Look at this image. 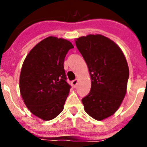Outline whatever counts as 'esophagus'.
<instances>
[{"label":"esophagus","mask_w":147,"mask_h":147,"mask_svg":"<svg viewBox=\"0 0 147 147\" xmlns=\"http://www.w3.org/2000/svg\"><path fill=\"white\" fill-rule=\"evenodd\" d=\"M78 79H76V80H73L72 82V86H73L74 87H77V84H78Z\"/></svg>","instance_id":"esophagus-1"}]
</instances>
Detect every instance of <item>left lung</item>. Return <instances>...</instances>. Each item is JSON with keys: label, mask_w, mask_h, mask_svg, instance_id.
Here are the masks:
<instances>
[{"label": "left lung", "mask_w": 147, "mask_h": 147, "mask_svg": "<svg viewBox=\"0 0 147 147\" xmlns=\"http://www.w3.org/2000/svg\"><path fill=\"white\" fill-rule=\"evenodd\" d=\"M87 65L91 90L82 100L90 117L101 121L119 109L127 93L129 71L121 48L104 35H88L75 40Z\"/></svg>", "instance_id": "left-lung-1"}]
</instances>
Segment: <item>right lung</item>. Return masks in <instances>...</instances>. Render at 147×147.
Here are the masks:
<instances>
[{"mask_svg":"<svg viewBox=\"0 0 147 147\" xmlns=\"http://www.w3.org/2000/svg\"><path fill=\"white\" fill-rule=\"evenodd\" d=\"M74 46L67 40L49 36L26 56L20 75V94L31 113L48 121L60 115L70 86L66 82L64 60Z\"/></svg>","mask_w":147,"mask_h":147,"instance_id":"1","label":"right lung"}]
</instances>
